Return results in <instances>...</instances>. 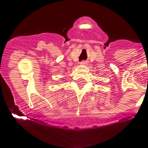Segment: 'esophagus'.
<instances>
[{
  "mask_svg": "<svg viewBox=\"0 0 148 148\" xmlns=\"http://www.w3.org/2000/svg\"><path fill=\"white\" fill-rule=\"evenodd\" d=\"M80 64H81V65H85V64H86V62H84V61H82V62H80Z\"/></svg>",
  "mask_w": 148,
  "mask_h": 148,
  "instance_id": "34e87169",
  "label": "esophagus"
}]
</instances>
